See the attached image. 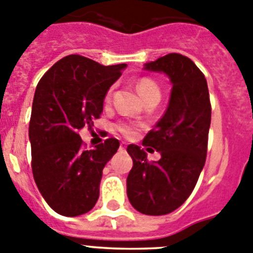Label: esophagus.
Segmentation results:
<instances>
[{
    "label": "esophagus",
    "mask_w": 253,
    "mask_h": 253,
    "mask_svg": "<svg viewBox=\"0 0 253 253\" xmlns=\"http://www.w3.org/2000/svg\"><path fill=\"white\" fill-rule=\"evenodd\" d=\"M120 149L121 150L126 149V142H121V145H120Z\"/></svg>",
    "instance_id": "esophagus-1"
}]
</instances>
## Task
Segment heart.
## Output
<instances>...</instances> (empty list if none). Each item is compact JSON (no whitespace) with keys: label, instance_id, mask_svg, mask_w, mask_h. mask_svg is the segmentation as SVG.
<instances>
[{"label":"heart","instance_id":"b5f03b06","mask_svg":"<svg viewBox=\"0 0 253 253\" xmlns=\"http://www.w3.org/2000/svg\"><path fill=\"white\" fill-rule=\"evenodd\" d=\"M136 89H137L138 94H140L141 98L143 99V102L149 101V99L152 98H156L160 101V97H161V92H160V88L154 81L149 78H142L137 82L136 84ZM110 97H111V93L107 94V101H110ZM120 131L126 136H133L136 133V127L133 125H128V124H124L120 126Z\"/></svg>","mask_w":253,"mask_h":253}]
</instances>
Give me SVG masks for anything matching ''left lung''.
I'll return each instance as SVG.
<instances>
[{
    "mask_svg": "<svg viewBox=\"0 0 253 253\" xmlns=\"http://www.w3.org/2000/svg\"><path fill=\"white\" fill-rule=\"evenodd\" d=\"M143 70L164 73L172 88L165 113L143 140L145 146L160 152V160L149 163L140 146L127 147L133 161L127 197L142 214L164 215L188 199L206 164L211 116L208 84L181 54L161 56L143 64Z\"/></svg>",
    "mask_w": 253,
    "mask_h": 253,
    "instance_id": "1",
    "label": "left lung"
}]
</instances>
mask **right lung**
<instances>
[{"instance_id": "1", "label": "right lung", "mask_w": 253, "mask_h": 253, "mask_svg": "<svg viewBox=\"0 0 253 253\" xmlns=\"http://www.w3.org/2000/svg\"><path fill=\"white\" fill-rule=\"evenodd\" d=\"M126 67L68 55L39 82L29 126L31 168L39 192L59 214L82 215L98 200L102 171L120 142L108 138L84 150L78 131L99 118L107 92Z\"/></svg>"}]
</instances>
